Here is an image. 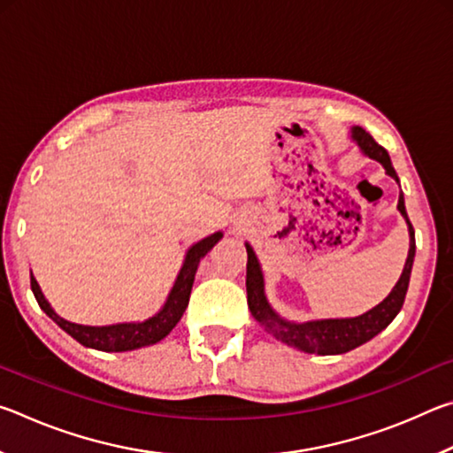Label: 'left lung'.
Returning <instances> with one entry per match:
<instances>
[{"mask_svg":"<svg viewBox=\"0 0 453 453\" xmlns=\"http://www.w3.org/2000/svg\"><path fill=\"white\" fill-rule=\"evenodd\" d=\"M351 137L359 145L367 157L375 159L383 165L388 175L400 183V178L392 165L388 151L381 148L380 143H375L373 137L365 132L364 127H351ZM397 210L408 224L410 232V251L408 259H405L403 272L400 280L389 291V296L381 303L375 305L370 311L362 313L357 318H342V319H313L303 321V324H296V321L283 319L278 311H275L270 303H267L265 291H264V273L262 265H259L256 251L250 243H245L248 250V275H245V289H248V308L259 324H262L267 332L273 334L275 340H280L288 346H294L297 349L305 351V354H318V356H335V354H346V351L354 349L362 343L370 342L372 337L378 335L381 329H386L392 324L394 318L400 313L405 294H408L410 286V275L413 265V256H416V234H413L411 221L408 218L403 203V194L397 202Z\"/></svg>","mask_w":453,"mask_h":453,"instance_id":"left-lung-1","label":"left lung"}]
</instances>
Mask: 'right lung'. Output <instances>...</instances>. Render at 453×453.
I'll return each mask as SVG.
<instances>
[{
    "mask_svg": "<svg viewBox=\"0 0 453 453\" xmlns=\"http://www.w3.org/2000/svg\"><path fill=\"white\" fill-rule=\"evenodd\" d=\"M224 234L216 232L208 237H203L202 242L191 245L183 259V265L175 278L173 288L167 296L164 308L159 310L156 316H151L145 321H132V324H113V326H80L73 321H67L59 318L56 311L51 310V305L45 300L40 283L35 281L32 273V291L35 296L40 308L48 313V316L56 321V324L64 329L65 334H70L73 340H78L81 346L94 348L99 351H129L143 346H151L172 332L181 319L183 311L188 308L191 286H194V278L197 272V265L202 262V257L216 245Z\"/></svg>",
    "mask_w": 453,
    "mask_h": 453,
    "instance_id": "add662e5",
    "label": "right lung"
}]
</instances>
